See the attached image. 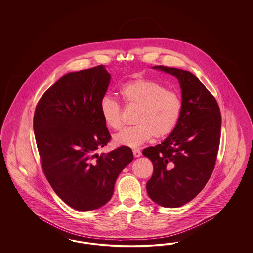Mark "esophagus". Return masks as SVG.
<instances>
[{"label": "esophagus", "mask_w": 253, "mask_h": 253, "mask_svg": "<svg viewBox=\"0 0 253 253\" xmlns=\"http://www.w3.org/2000/svg\"><path fill=\"white\" fill-rule=\"evenodd\" d=\"M132 153H133V156L135 157V158H139V157H141V151L138 149V148H133L132 149Z\"/></svg>", "instance_id": "esophagus-1"}]
</instances>
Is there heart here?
Listing matches in <instances>:
<instances>
[{
  "label": "heart",
  "instance_id": "b5f03b06",
  "mask_svg": "<svg viewBox=\"0 0 253 253\" xmlns=\"http://www.w3.org/2000/svg\"><path fill=\"white\" fill-rule=\"evenodd\" d=\"M123 100L139 107L134 123L116 133V146L138 147L151 138L169 135L180 120L182 100L177 92L166 90L163 85L148 79H137L123 84L120 90ZM100 112L107 127L119 130L122 126V109L115 100L104 97Z\"/></svg>",
  "mask_w": 253,
  "mask_h": 253
}]
</instances>
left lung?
<instances>
[{
    "label": "left lung",
    "mask_w": 253,
    "mask_h": 253,
    "mask_svg": "<svg viewBox=\"0 0 253 253\" xmlns=\"http://www.w3.org/2000/svg\"><path fill=\"white\" fill-rule=\"evenodd\" d=\"M152 69L176 77L183 107L168 137L143 150L154 167L146 191L162 207H181L204 188L213 171L222 118L214 97L191 72L163 66Z\"/></svg>",
    "instance_id": "left-lung-1"
}]
</instances>
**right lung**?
I'll use <instances>...</instances> for the list:
<instances>
[{
	"label": "right lung",
	"instance_id": "obj_1",
	"mask_svg": "<svg viewBox=\"0 0 253 253\" xmlns=\"http://www.w3.org/2000/svg\"><path fill=\"white\" fill-rule=\"evenodd\" d=\"M110 79L103 65L69 72L43 93L34 113L46 178L66 204L81 211L107 203L119 174L133 160L128 146L96 153L111 138L100 112Z\"/></svg>",
	"mask_w": 253,
	"mask_h": 253
}]
</instances>
